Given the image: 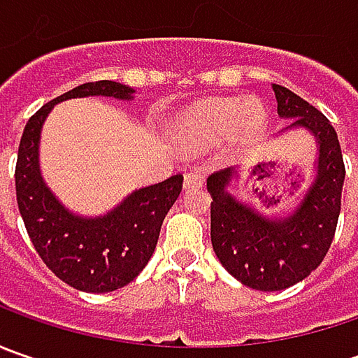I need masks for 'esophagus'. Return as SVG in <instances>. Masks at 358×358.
I'll list each match as a JSON object with an SVG mask.
<instances>
[{
	"mask_svg": "<svg viewBox=\"0 0 358 358\" xmlns=\"http://www.w3.org/2000/svg\"><path fill=\"white\" fill-rule=\"evenodd\" d=\"M205 185V177L201 171L185 173V189H197Z\"/></svg>",
	"mask_w": 358,
	"mask_h": 358,
	"instance_id": "1",
	"label": "esophagus"
}]
</instances>
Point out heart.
I'll return each instance as SVG.
<instances>
[{"instance_id": "1", "label": "heart", "mask_w": 358, "mask_h": 358, "mask_svg": "<svg viewBox=\"0 0 358 358\" xmlns=\"http://www.w3.org/2000/svg\"><path fill=\"white\" fill-rule=\"evenodd\" d=\"M263 125L265 113L259 105L243 97H213L187 109L175 125V137L189 149L223 145L231 137L247 143Z\"/></svg>"}]
</instances>
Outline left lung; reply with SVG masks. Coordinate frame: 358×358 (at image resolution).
I'll list each match as a JSON object with an SVG mask.
<instances>
[{"label":"left lung","instance_id":"left-lung-1","mask_svg":"<svg viewBox=\"0 0 358 358\" xmlns=\"http://www.w3.org/2000/svg\"><path fill=\"white\" fill-rule=\"evenodd\" d=\"M277 113L295 119L287 129L310 131L319 143L315 179L296 209L271 219L229 193L237 171L233 167L209 175L211 243L217 259L243 285L257 291H282L293 287L323 263L329 251L345 183V163L335 127L319 109L291 90L275 85Z\"/></svg>","mask_w":358,"mask_h":358}]
</instances>
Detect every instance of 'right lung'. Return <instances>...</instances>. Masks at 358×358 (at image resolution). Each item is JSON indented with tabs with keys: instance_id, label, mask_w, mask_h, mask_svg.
Here are the masks:
<instances>
[{
	"instance_id": "add662e5",
	"label": "right lung",
	"mask_w": 358,
	"mask_h": 358,
	"mask_svg": "<svg viewBox=\"0 0 358 358\" xmlns=\"http://www.w3.org/2000/svg\"><path fill=\"white\" fill-rule=\"evenodd\" d=\"M135 90L117 81H91L45 103L29 117L15 165L17 207L35 251L63 282L85 293H109L129 285L149 263L159 231L183 189V175L133 191L101 217H79L49 191L39 171V137L53 105L103 95L123 101Z\"/></svg>"
}]
</instances>
